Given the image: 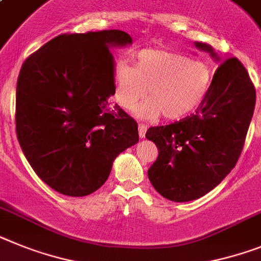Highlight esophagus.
<instances>
[{"mask_svg":"<svg viewBox=\"0 0 261 261\" xmlns=\"http://www.w3.org/2000/svg\"><path fill=\"white\" fill-rule=\"evenodd\" d=\"M146 129H148V126L145 125V124H140L139 125V135L141 139H144L146 135Z\"/></svg>","mask_w":261,"mask_h":261,"instance_id":"1","label":"esophagus"}]
</instances>
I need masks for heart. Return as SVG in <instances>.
<instances>
[{
  "instance_id": "obj_1",
  "label": "heart",
  "mask_w": 261,
  "mask_h": 261,
  "mask_svg": "<svg viewBox=\"0 0 261 261\" xmlns=\"http://www.w3.org/2000/svg\"><path fill=\"white\" fill-rule=\"evenodd\" d=\"M214 79L210 63L165 50L140 51L135 66L119 64L113 73L115 99L130 111L146 95L135 113L142 119L177 120L190 115L203 103Z\"/></svg>"
}]
</instances>
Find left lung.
Listing matches in <instances>:
<instances>
[{
	"mask_svg": "<svg viewBox=\"0 0 261 261\" xmlns=\"http://www.w3.org/2000/svg\"><path fill=\"white\" fill-rule=\"evenodd\" d=\"M195 47L220 62L210 44L195 42ZM255 103V87L240 61L222 62L194 115L148 129L146 139L158 149L148 170L153 188L166 199L189 202L218 186L239 160Z\"/></svg>",
	"mask_w": 261,
	"mask_h": 261,
	"instance_id": "8db88e82",
	"label": "left lung"
}]
</instances>
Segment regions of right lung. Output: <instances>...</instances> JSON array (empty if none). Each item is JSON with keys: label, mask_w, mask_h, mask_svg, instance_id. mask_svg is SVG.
I'll list each match as a JSON object with an SVG mask.
<instances>
[{"label": "right lung", "mask_w": 261, "mask_h": 261, "mask_svg": "<svg viewBox=\"0 0 261 261\" xmlns=\"http://www.w3.org/2000/svg\"><path fill=\"white\" fill-rule=\"evenodd\" d=\"M130 43L121 30L62 34L22 64L17 137L38 177L61 194H92L115 158L139 142L137 122L109 103L115 95L109 48Z\"/></svg>", "instance_id": "1"}]
</instances>
